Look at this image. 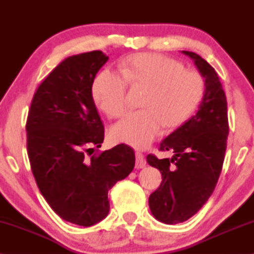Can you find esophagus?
I'll list each match as a JSON object with an SVG mask.
<instances>
[{"mask_svg":"<svg viewBox=\"0 0 254 254\" xmlns=\"http://www.w3.org/2000/svg\"><path fill=\"white\" fill-rule=\"evenodd\" d=\"M145 167V159L141 152H135V168L141 169Z\"/></svg>","mask_w":254,"mask_h":254,"instance_id":"34e87169","label":"esophagus"}]
</instances>
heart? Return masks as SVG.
<instances>
[{"label":"heart","instance_id":"b5f03b06","mask_svg":"<svg viewBox=\"0 0 254 254\" xmlns=\"http://www.w3.org/2000/svg\"><path fill=\"white\" fill-rule=\"evenodd\" d=\"M120 72L102 70L93 81L96 105L112 119L121 118L128 106L127 85L147 89L142 111L127 115L111 128L114 142L136 149L147 148L162 127H177L190 117L204 96V79L198 72L185 70L178 60L162 55L136 54L124 58Z\"/></svg>","mask_w":254,"mask_h":254}]
</instances>
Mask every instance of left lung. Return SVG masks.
<instances>
[{"label":"left lung","mask_w":254,"mask_h":254,"mask_svg":"<svg viewBox=\"0 0 254 254\" xmlns=\"http://www.w3.org/2000/svg\"><path fill=\"white\" fill-rule=\"evenodd\" d=\"M182 53L192 59L204 78L205 91L197 113L160 143L161 151H173L174 156H147L149 165L162 175L160 186L149 197V207L166 224L187 221L213 194L229 134L226 96L217 72L197 54Z\"/></svg>","instance_id":"left-lung-1"}]
</instances>
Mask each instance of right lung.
<instances>
[{
  "label": "right lung",
  "instance_id": "add662e5",
  "mask_svg": "<svg viewBox=\"0 0 254 254\" xmlns=\"http://www.w3.org/2000/svg\"><path fill=\"white\" fill-rule=\"evenodd\" d=\"M107 59L95 50L63 60L34 93L25 126L38 188L56 214L80 226L106 217L109 190L135 163L126 144L91 156L104 140L92 86Z\"/></svg>",
  "mask_w": 254,
  "mask_h": 254
}]
</instances>
